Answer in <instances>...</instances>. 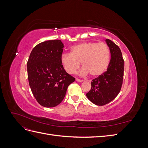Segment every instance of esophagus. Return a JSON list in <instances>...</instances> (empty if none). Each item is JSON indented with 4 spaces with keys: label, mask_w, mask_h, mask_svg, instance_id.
<instances>
[{
    "label": "esophagus",
    "mask_w": 148,
    "mask_h": 148,
    "mask_svg": "<svg viewBox=\"0 0 148 148\" xmlns=\"http://www.w3.org/2000/svg\"><path fill=\"white\" fill-rule=\"evenodd\" d=\"M76 81L78 82H83V79H81L76 78Z\"/></svg>",
    "instance_id": "1"
}]
</instances>
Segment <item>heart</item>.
<instances>
[{
  "mask_svg": "<svg viewBox=\"0 0 148 148\" xmlns=\"http://www.w3.org/2000/svg\"><path fill=\"white\" fill-rule=\"evenodd\" d=\"M110 59V52L106 44L91 41L81 42L71 47L70 53L62 54L60 62L69 74L74 73L81 62L83 67L82 75L89 73L92 77H98L107 69Z\"/></svg>",
  "mask_w": 148,
  "mask_h": 148,
  "instance_id": "obj_1",
  "label": "heart"
}]
</instances>
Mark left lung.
<instances>
[{
  "instance_id": "1",
  "label": "left lung",
  "mask_w": 148,
  "mask_h": 148,
  "mask_svg": "<svg viewBox=\"0 0 148 148\" xmlns=\"http://www.w3.org/2000/svg\"><path fill=\"white\" fill-rule=\"evenodd\" d=\"M111 59L107 70L92 80L91 90L86 93L88 99L97 106H104L113 101L122 86L124 60L119 47L109 39H106Z\"/></svg>"
}]
</instances>
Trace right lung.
I'll return each instance as SVG.
<instances>
[{"label":"right lung","mask_w":148,"mask_h":148,"mask_svg":"<svg viewBox=\"0 0 148 148\" xmlns=\"http://www.w3.org/2000/svg\"><path fill=\"white\" fill-rule=\"evenodd\" d=\"M64 47L60 40H49L38 44L29 55L27 62L29 84L35 99L43 107L59 105L68 86L75 80L61 64Z\"/></svg>","instance_id":"1"}]
</instances>
